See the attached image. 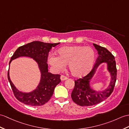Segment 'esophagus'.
I'll return each mask as SVG.
<instances>
[{
    "label": "esophagus",
    "instance_id": "34e87169",
    "mask_svg": "<svg viewBox=\"0 0 129 129\" xmlns=\"http://www.w3.org/2000/svg\"><path fill=\"white\" fill-rule=\"evenodd\" d=\"M68 79V77L67 76H65L64 75H61L60 76V79L61 81H64V80H67Z\"/></svg>",
    "mask_w": 129,
    "mask_h": 129
}]
</instances>
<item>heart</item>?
<instances>
[{
  "mask_svg": "<svg viewBox=\"0 0 129 129\" xmlns=\"http://www.w3.org/2000/svg\"><path fill=\"white\" fill-rule=\"evenodd\" d=\"M58 56L49 55L48 61L56 71L64 69L65 64L71 75L75 77H81L87 74L94 65L95 52L90 47L69 46L59 48Z\"/></svg>",
  "mask_w": 129,
  "mask_h": 129,
  "instance_id": "1",
  "label": "heart"
}]
</instances>
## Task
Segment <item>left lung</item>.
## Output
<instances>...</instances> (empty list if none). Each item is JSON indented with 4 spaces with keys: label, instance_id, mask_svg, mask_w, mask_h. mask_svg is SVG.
<instances>
[{
    "label": "left lung",
    "instance_id": "obj_1",
    "mask_svg": "<svg viewBox=\"0 0 129 129\" xmlns=\"http://www.w3.org/2000/svg\"><path fill=\"white\" fill-rule=\"evenodd\" d=\"M98 51V56L92 70L82 78L75 80V87L71 93L72 100L80 106H92L101 103L109 97L114 88L117 70L115 58L106 48L93 43ZM103 62L107 64V68L111 75V81L109 87L103 91H95L90 87V80L93 77L98 66Z\"/></svg>",
    "mask_w": 129,
    "mask_h": 129
}]
</instances>
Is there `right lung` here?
<instances>
[{"instance_id": "1", "label": "right lung", "mask_w": 129, "mask_h": 129, "mask_svg": "<svg viewBox=\"0 0 129 129\" xmlns=\"http://www.w3.org/2000/svg\"><path fill=\"white\" fill-rule=\"evenodd\" d=\"M60 43H48L40 41H34L18 48L11 56V61L20 56H28L34 59L37 62L41 73L40 82L36 89L29 93L19 91L14 85L10 79L9 69L8 79L15 97L18 101L26 105L41 106L49 101L53 94L56 85L60 82V75L52 74L49 73L47 63L48 54L52 47Z\"/></svg>"}]
</instances>
